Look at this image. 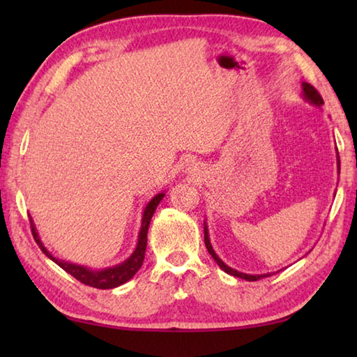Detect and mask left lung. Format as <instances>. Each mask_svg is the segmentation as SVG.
<instances>
[{"mask_svg":"<svg viewBox=\"0 0 357 357\" xmlns=\"http://www.w3.org/2000/svg\"><path fill=\"white\" fill-rule=\"evenodd\" d=\"M302 98H304L307 102H309V104L315 105L318 108H321L324 105V100H323L321 96H319V93L317 91V89L313 88L310 83H307V82H302ZM337 168H338V174H340V157H338V153H337ZM204 244H206V249L209 252V255L214 258V261L220 266V269L225 271V273L229 274V275L239 277V279H244V280H249V282H255V280H259V279H264V277H269L271 274H274V273H271V274L269 273L268 274H244V273H239V271L227 266L219 257H217V253L214 252L213 245H211L206 222H204Z\"/></svg>","mask_w":357,"mask_h":357,"instance_id":"left-lung-1","label":"left lung"}]
</instances>
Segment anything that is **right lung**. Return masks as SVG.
I'll use <instances>...</instances> for the list:
<instances>
[{
	"instance_id": "add662e5",
	"label": "right lung",
	"mask_w": 357,
	"mask_h": 357,
	"mask_svg": "<svg viewBox=\"0 0 357 357\" xmlns=\"http://www.w3.org/2000/svg\"><path fill=\"white\" fill-rule=\"evenodd\" d=\"M164 197H165V192H160L148 202L146 208L143 209L142 228H140V233H138V243H137L135 250L132 252V255L128 259H124L123 263H119L116 266H112V268L93 269V268H86V266L69 263V261H64V259L53 257L52 253L45 249V245L42 244L33 219H29L31 220L33 236L36 239V243H38V245L40 247V250L44 252L45 255L52 259V261H55L59 268H63L66 273L70 274L72 277H75L77 280H80L82 283H84V285L99 288V289L116 288L119 285H123V283H126L128 280H130L132 277L137 274V271L142 268L143 259H144V252H146V244H148L149 222H151V219H153V215L155 213L157 204L162 202V198Z\"/></svg>"
}]
</instances>
